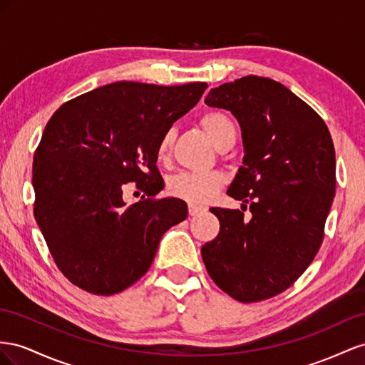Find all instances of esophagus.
<instances>
[{"mask_svg": "<svg viewBox=\"0 0 365 365\" xmlns=\"http://www.w3.org/2000/svg\"><path fill=\"white\" fill-rule=\"evenodd\" d=\"M205 211V207L203 206H200V205H190L188 206V212H190V215H197V214H200V212H203Z\"/></svg>", "mask_w": 365, "mask_h": 365, "instance_id": "34e87169", "label": "esophagus"}]
</instances>
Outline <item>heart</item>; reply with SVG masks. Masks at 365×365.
<instances>
[{"mask_svg":"<svg viewBox=\"0 0 365 365\" xmlns=\"http://www.w3.org/2000/svg\"><path fill=\"white\" fill-rule=\"evenodd\" d=\"M202 128L212 139L217 148L226 150L232 147L237 138V125L229 114L223 111H207L200 118ZM173 147V131H165L155 147V159L166 162L170 159ZM225 183V175L220 171L203 173H180L174 175L168 183V191L192 205L210 202Z\"/></svg>","mask_w":365,"mask_h":365,"instance_id":"1","label":"heart"}]
</instances>
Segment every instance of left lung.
I'll list each match as a JSON object with an SVG mask.
<instances>
[{
	"instance_id": "left-lung-1",
	"label": "left lung",
	"mask_w": 365,
	"mask_h": 365,
	"mask_svg": "<svg viewBox=\"0 0 365 365\" xmlns=\"http://www.w3.org/2000/svg\"><path fill=\"white\" fill-rule=\"evenodd\" d=\"M205 102L240 123L245 159L227 195L251 203L252 217L211 207L220 232L202 257L223 292L258 303L292 286L319 251L335 197V147L319 114L269 78L227 82Z\"/></svg>"
}]
</instances>
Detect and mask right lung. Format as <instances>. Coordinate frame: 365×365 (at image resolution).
I'll use <instances>...</instances> for the list:
<instances>
[{"instance_id":"right-lung-1","label":"right lung","mask_w":365,"mask_h":365,"mask_svg":"<svg viewBox=\"0 0 365 365\" xmlns=\"http://www.w3.org/2000/svg\"><path fill=\"white\" fill-rule=\"evenodd\" d=\"M206 87L119 81L50 118L34 155V214L70 283L95 295L122 292L147 274L166 229L188 215L183 200L158 197L155 147ZM127 182L148 199L125 204Z\"/></svg>"}]
</instances>
